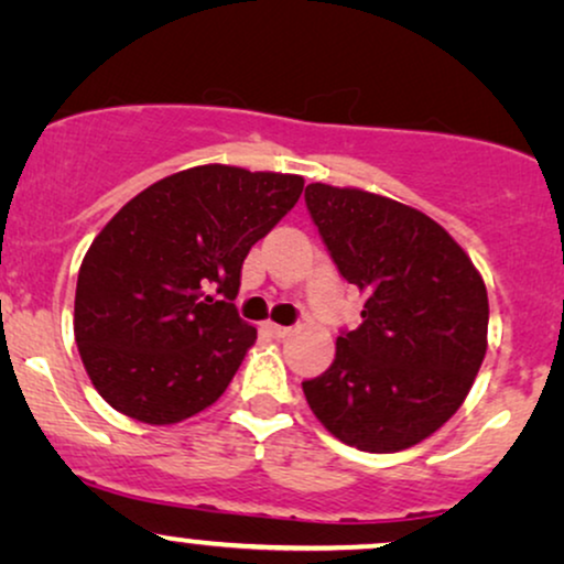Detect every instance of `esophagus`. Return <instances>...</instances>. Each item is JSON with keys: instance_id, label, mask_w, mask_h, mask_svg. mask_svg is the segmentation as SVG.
<instances>
[{"instance_id": "1", "label": "esophagus", "mask_w": 564, "mask_h": 564, "mask_svg": "<svg viewBox=\"0 0 564 564\" xmlns=\"http://www.w3.org/2000/svg\"><path fill=\"white\" fill-rule=\"evenodd\" d=\"M268 333L273 335V338H286V335L291 333V327H286V325H275V323H268Z\"/></svg>"}]
</instances>
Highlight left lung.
Returning <instances> with one entry per match:
<instances>
[{
    "label": "left lung",
    "instance_id": "1",
    "mask_svg": "<svg viewBox=\"0 0 564 564\" xmlns=\"http://www.w3.org/2000/svg\"><path fill=\"white\" fill-rule=\"evenodd\" d=\"M306 208L340 275L367 299L325 375L302 382L333 437L398 453L466 401L487 354L489 299L463 247L426 213L359 187L315 182Z\"/></svg>",
    "mask_w": 564,
    "mask_h": 564
}]
</instances>
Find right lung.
Returning a JSON list of instances; mask_svg holds the SVG:
<instances>
[{
  "label": "right lung",
  "instance_id": "add662e5",
  "mask_svg": "<svg viewBox=\"0 0 564 564\" xmlns=\"http://www.w3.org/2000/svg\"><path fill=\"white\" fill-rule=\"evenodd\" d=\"M302 189L299 174L205 163L104 226L77 273L75 340L111 409L169 426L224 395L258 340L234 304L241 265Z\"/></svg>",
  "mask_w": 564,
  "mask_h": 564
}]
</instances>
